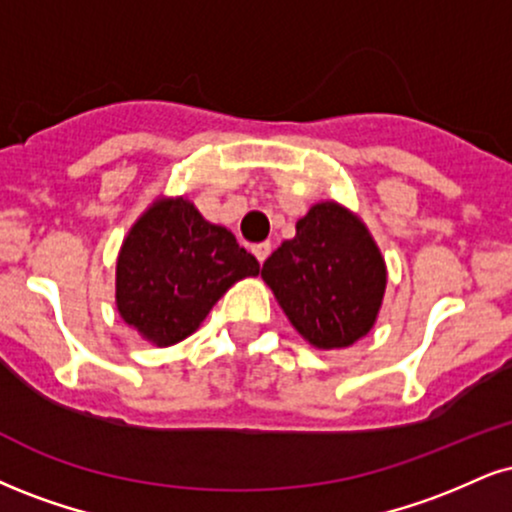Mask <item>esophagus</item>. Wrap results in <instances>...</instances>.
Instances as JSON below:
<instances>
[{"instance_id": "34e87169", "label": "esophagus", "mask_w": 512, "mask_h": 512, "mask_svg": "<svg viewBox=\"0 0 512 512\" xmlns=\"http://www.w3.org/2000/svg\"><path fill=\"white\" fill-rule=\"evenodd\" d=\"M269 252H272V243H269V240H264V243L252 245V255H255L257 260H260V264H262L264 260H267Z\"/></svg>"}]
</instances>
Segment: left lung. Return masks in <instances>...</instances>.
Wrapping results in <instances>:
<instances>
[{
  "instance_id": "obj_1",
  "label": "left lung",
  "mask_w": 512,
  "mask_h": 512,
  "mask_svg": "<svg viewBox=\"0 0 512 512\" xmlns=\"http://www.w3.org/2000/svg\"><path fill=\"white\" fill-rule=\"evenodd\" d=\"M295 329L317 348L353 346L372 329L386 267L365 224L336 202H319L262 267Z\"/></svg>"
}]
</instances>
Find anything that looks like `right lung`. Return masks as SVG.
<instances>
[{
	"instance_id": "add662e5",
	"label": "right lung",
	"mask_w": 512,
	"mask_h": 512,
	"mask_svg": "<svg viewBox=\"0 0 512 512\" xmlns=\"http://www.w3.org/2000/svg\"><path fill=\"white\" fill-rule=\"evenodd\" d=\"M260 262L231 231L200 217L188 200H159L140 217L116 264V307L147 341H183L238 279Z\"/></svg>"
}]
</instances>
